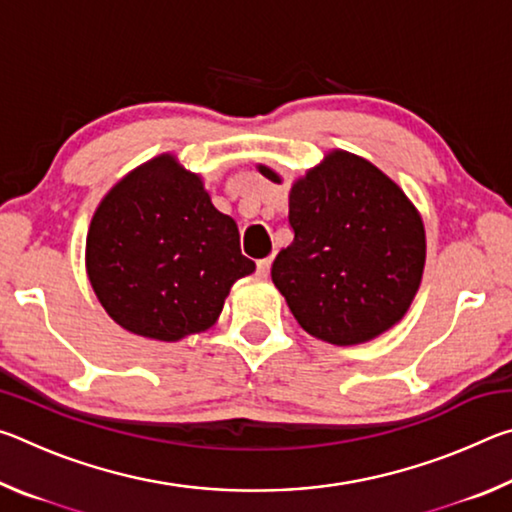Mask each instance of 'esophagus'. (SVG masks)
<instances>
[{"label":"esophagus","mask_w":512,"mask_h":512,"mask_svg":"<svg viewBox=\"0 0 512 512\" xmlns=\"http://www.w3.org/2000/svg\"><path fill=\"white\" fill-rule=\"evenodd\" d=\"M271 264H273V257L259 259V262H257V275L259 277H268V273H271Z\"/></svg>","instance_id":"34e87169"}]
</instances>
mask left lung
Returning a JSON list of instances; mask_svg holds the SVG:
<instances>
[{
  "instance_id": "obj_1",
  "label": "left lung",
  "mask_w": 512,
  "mask_h": 512,
  "mask_svg": "<svg viewBox=\"0 0 512 512\" xmlns=\"http://www.w3.org/2000/svg\"><path fill=\"white\" fill-rule=\"evenodd\" d=\"M259 173L280 185L266 164ZM291 246L271 277L307 334L332 345L377 339L420 289L427 237L402 187L359 155L334 149L291 185Z\"/></svg>"
}]
</instances>
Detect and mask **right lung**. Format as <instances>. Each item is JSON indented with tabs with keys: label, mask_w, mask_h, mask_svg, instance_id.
Listing matches in <instances>:
<instances>
[{
	"label": "right lung",
	"mask_w": 512,
	"mask_h": 512,
	"mask_svg": "<svg viewBox=\"0 0 512 512\" xmlns=\"http://www.w3.org/2000/svg\"><path fill=\"white\" fill-rule=\"evenodd\" d=\"M85 271L119 327L176 343L219 320L232 284L255 262L241 255L237 223L212 205L201 173L162 153L101 198Z\"/></svg>",
	"instance_id": "add662e5"
}]
</instances>
